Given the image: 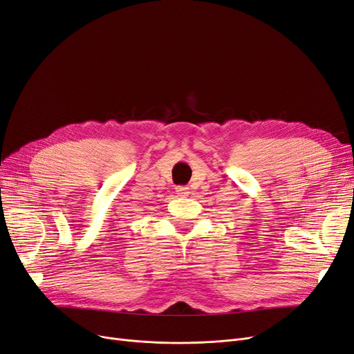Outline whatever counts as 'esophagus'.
<instances>
[{
    "label": "esophagus",
    "instance_id": "34e87169",
    "mask_svg": "<svg viewBox=\"0 0 354 354\" xmlns=\"http://www.w3.org/2000/svg\"><path fill=\"white\" fill-rule=\"evenodd\" d=\"M176 192H177V194H178V196H189V193H190L189 187H185V186H178V187H176Z\"/></svg>",
    "mask_w": 354,
    "mask_h": 354
}]
</instances>
